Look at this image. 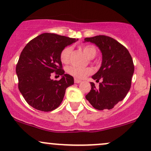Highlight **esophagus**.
I'll return each instance as SVG.
<instances>
[{"mask_svg":"<svg viewBox=\"0 0 151 151\" xmlns=\"http://www.w3.org/2000/svg\"><path fill=\"white\" fill-rule=\"evenodd\" d=\"M81 82H82L81 80H79V79H74V83L78 84V83H80Z\"/></svg>","mask_w":151,"mask_h":151,"instance_id":"esophagus-1","label":"esophagus"}]
</instances>
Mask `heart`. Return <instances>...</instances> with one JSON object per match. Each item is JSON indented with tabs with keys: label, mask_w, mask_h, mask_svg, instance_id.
Segmentation results:
<instances>
[{
	"label": "heart",
	"mask_w": 151,
	"mask_h": 151,
	"mask_svg": "<svg viewBox=\"0 0 151 151\" xmlns=\"http://www.w3.org/2000/svg\"><path fill=\"white\" fill-rule=\"evenodd\" d=\"M82 49L84 54L89 59H93L97 54V49L92 45L83 46L82 47ZM72 50V47H70V46H66L62 49L60 53V59L62 63L66 64H69V62H70ZM67 72L75 79H85L87 76L90 75L93 72V70L90 67L78 68L75 67H70L67 69Z\"/></svg>",
	"instance_id": "obj_1"
}]
</instances>
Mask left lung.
Segmentation results:
<instances>
[{"mask_svg": "<svg viewBox=\"0 0 151 151\" xmlns=\"http://www.w3.org/2000/svg\"><path fill=\"white\" fill-rule=\"evenodd\" d=\"M84 41L96 44L102 54V65L92 77L96 82L100 79L102 82L98 89L91 82V90L85 97L97 110H110L123 100L130 90L134 73L132 59L125 46L110 36L85 38Z\"/></svg>", "mask_w": 151, "mask_h": 151, "instance_id": "left-lung-1", "label": "left lung"}]
</instances>
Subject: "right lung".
I'll list each match as a JSON object with an SVG mask.
<instances>
[{"label":"right lung","instance_id":"right-lung-1","mask_svg":"<svg viewBox=\"0 0 151 151\" xmlns=\"http://www.w3.org/2000/svg\"><path fill=\"white\" fill-rule=\"evenodd\" d=\"M77 41L55 34L44 33L26 44L16 65L19 89L27 103L38 110L49 112L62 103L66 89L74 78L64 74L60 53ZM62 75L60 81L50 79L52 73Z\"/></svg>","mask_w":151,"mask_h":151}]
</instances>
